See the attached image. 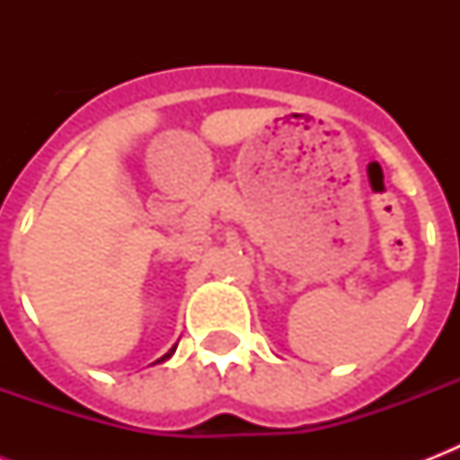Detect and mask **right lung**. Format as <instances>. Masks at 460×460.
<instances>
[{
  "instance_id": "add662e5",
  "label": "right lung",
  "mask_w": 460,
  "mask_h": 460,
  "mask_svg": "<svg viewBox=\"0 0 460 460\" xmlns=\"http://www.w3.org/2000/svg\"><path fill=\"white\" fill-rule=\"evenodd\" d=\"M172 353H173V349H172V350H169V353H164V356H162V358H159V360H166V358H169V356H172ZM159 360H157V363H159Z\"/></svg>"
}]
</instances>
